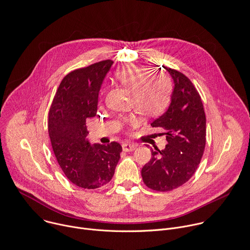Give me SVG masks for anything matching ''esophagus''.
Wrapping results in <instances>:
<instances>
[{"label":"esophagus","mask_w":250,"mask_h":250,"mask_svg":"<svg viewBox=\"0 0 250 250\" xmlns=\"http://www.w3.org/2000/svg\"><path fill=\"white\" fill-rule=\"evenodd\" d=\"M122 148L124 152H132V151H135V149L137 148V145L136 144H128V143H125L122 145Z\"/></svg>","instance_id":"esophagus-1"}]
</instances>
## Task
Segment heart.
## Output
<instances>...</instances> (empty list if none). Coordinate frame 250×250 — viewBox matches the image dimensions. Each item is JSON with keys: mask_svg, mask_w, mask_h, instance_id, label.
I'll return each mask as SVG.
<instances>
[{"mask_svg": "<svg viewBox=\"0 0 250 250\" xmlns=\"http://www.w3.org/2000/svg\"><path fill=\"white\" fill-rule=\"evenodd\" d=\"M119 82L134 94L137 110L147 116H157L166 111L170 102L171 84L165 76H154L152 70L128 66L116 74Z\"/></svg>", "mask_w": 250, "mask_h": 250, "instance_id": "b5f03b06", "label": "heart"}]
</instances>
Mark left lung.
I'll list each match as a JSON object with an SVG mask.
<instances>
[{
	"label": "left lung",
	"instance_id": "8db88e82",
	"mask_svg": "<svg viewBox=\"0 0 250 250\" xmlns=\"http://www.w3.org/2000/svg\"><path fill=\"white\" fill-rule=\"evenodd\" d=\"M164 68L174 83L171 103L151 125L165 130L167 145L162 151L151 149L152 159L141 172L148 188L161 192L173 190L192 177L206 145V116L200 94L185 75Z\"/></svg>",
	"mask_w": 250,
	"mask_h": 250
}]
</instances>
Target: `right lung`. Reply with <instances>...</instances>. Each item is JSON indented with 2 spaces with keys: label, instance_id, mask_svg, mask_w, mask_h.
Returning a JSON list of instances; mask_svg holds the SVG:
<instances>
[{
  "label": "right lung",
  "instance_id": "add662e5",
  "mask_svg": "<svg viewBox=\"0 0 250 250\" xmlns=\"http://www.w3.org/2000/svg\"><path fill=\"white\" fill-rule=\"evenodd\" d=\"M113 62L104 60L69 73L61 82L49 110L48 133L54 155L67 178L95 189L113 177L122 146L87 141L85 120L96 115L98 92Z\"/></svg>",
  "mask_w": 250,
  "mask_h": 250
}]
</instances>
